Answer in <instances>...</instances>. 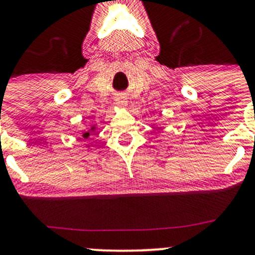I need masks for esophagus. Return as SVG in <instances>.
Masks as SVG:
<instances>
[{"mask_svg": "<svg viewBox=\"0 0 255 255\" xmlns=\"http://www.w3.org/2000/svg\"><path fill=\"white\" fill-rule=\"evenodd\" d=\"M116 105H117L118 107H126L128 105V101L125 97H118V99L116 100Z\"/></svg>", "mask_w": 255, "mask_h": 255, "instance_id": "obj_1", "label": "esophagus"}]
</instances>
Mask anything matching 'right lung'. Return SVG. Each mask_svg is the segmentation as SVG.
Listing matches in <instances>:
<instances>
[{
	"label": "right lung",
	"instance_id": "add662e5",
	"mask_svg": "<svg viewBox=\"0 0 255 255\" xmlns=\"http://www.w3.org/2000/svg\"><path fill=\"white\" fill-rule=\"evenodd\" d=\"M95 132H96V125L91 126V127H90L89 129L86 130V132H84V133H82V138H84V139H89V138H90V135H92V134H94ZM86 146H87V148H89L90 145H87V144H86Z\"/></svg>",
	"mask_w": 255,
	"mask_h": 255
}]
</instances>
